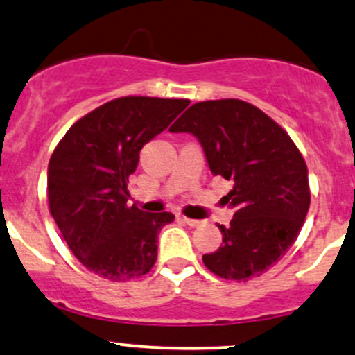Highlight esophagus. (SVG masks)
<instances>
[{"mask_svg":"<svg viewBox=\"0 0 355 355\" xmlns=\"http://www.w3.org/2000/svg\"><path fill=\"white\" fill-rule=\"evenodd\" d=\"M184 223L185 225H189L190 227H197L202 225V221H199V219H190V218H184Z\"/></svg>","mask_w":355,"mask_h":355,"instance_id":"esophagus-1","label":"esophagus"}]
</instances>
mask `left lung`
Listing matches in <instances>:
<instances>
[{
    "mask_svg": "<svg viewBox=\"0 0 355 355\" xmlns=\"http://www.w3.org/2000/svg\"><path fill=\"white\" fill-rule=\"evenodd\" d=\"M200 141L211 173L233 182L225 204L223 245L202 262L212 274L246 282L260 277L297 240L311 200L308 166L275 121L238 98L193 103L170 128Z\"/></svg>",
    "mask_w": 355,
    "mask_h": 355,
    "instance_id": "1",
    "label": "left lung"
}]
</instances>
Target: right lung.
<instances>
[{
  "mask_svg": "<svg viewBox=\"0 0 355 355\" xmlns=\"http://www.w3.org/2000/svg\"><path fill=\"white\" fill-rule=\"evenodd\" d=\"M190 103L185 98L121 96L71 125L51 156L49 211L73 255L112 282L143 277L158 257L171 212L128 206L139 151Z\"/></svg>",
  "mask_w": 355,
  "mask_h": 355,
  "instance_id": "add662e5",
  "label": "right lung"
}]
</instances>
